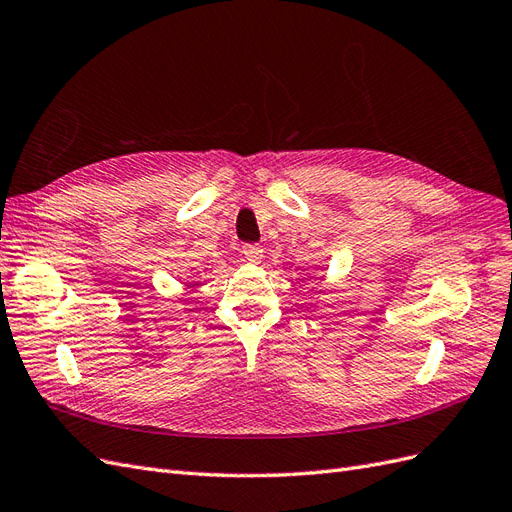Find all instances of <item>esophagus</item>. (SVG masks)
<instances>
[{
    "instance_id": "1",
    "label": "esophagus",
    "mask_w": 512,
    "mask_h": 512,
    "mask_svg": "<svg viewBox=\"0 0 512 512\" xmlns=\"http://www.w3.org/2000/svg\"><path fill=\"white\" fill-rule=\"evenodd\" d=\"M243 256L250 262H260L262 260V247L258 243H245L243 245Z\"/></svg>"
}]
</instances>
